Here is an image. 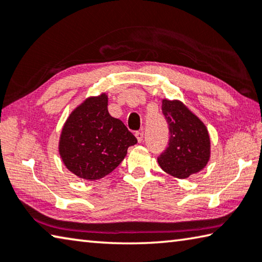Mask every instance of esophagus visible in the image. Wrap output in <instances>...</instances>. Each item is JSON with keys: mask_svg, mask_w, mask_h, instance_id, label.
<instances>
[{"mask_svg": "<svg viewBox=\"0 0 262 262\" xmlns=\"http://www.w3.org/2000/svg\"><path fill=\"white\" fill-rule=\"evenodd\" d=\"M135 136H136V139H137V141H139V142H142V141H143V136H144V133H143V130H139V132H136V133H135Z\"/></svg>", "mask_w": 262, "mask_h": 262, "instance_id": "34e87169", "label": "esophagus"}]
</instances>
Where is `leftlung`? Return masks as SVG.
<instances>
[{
  "label": "left lung",
  "instance_id": "1",
  "mask_svg": "<svg viewBox=\"0 0 262 262\" xmlns=\"http://www.w3.org/2000/svg\"><path fill=\"white\" fill-rule=\"evenodd\" d=\"M162 112L168 125L167 148L157 157L166 173L184 179L201 171L210 156L206 126L180 101L164 99Z\"/></svg>",
  "mask_w": 262,
  "mask_h": 262
}]
</instances>
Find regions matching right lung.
I'll return each instance as SVG.
<instances>
[{
  "label": "right lung",
  "instance_id": "right-lung-1",
  "mask_svg": "<svg viewBox=\"0 0 262 262\" xmlns=\"http://www.w3.org/2000/svg\"><path fill=\"white\" fill-rule=\"evenodd\" d=\"M136 137L121 120L111 117L107 96L92 97L70 114L62 129L60 155L74 174L97 180L122 162Z\"/></svg>",
  "mask_w": 262,
  "mask_h": 262
}]
</instances>
